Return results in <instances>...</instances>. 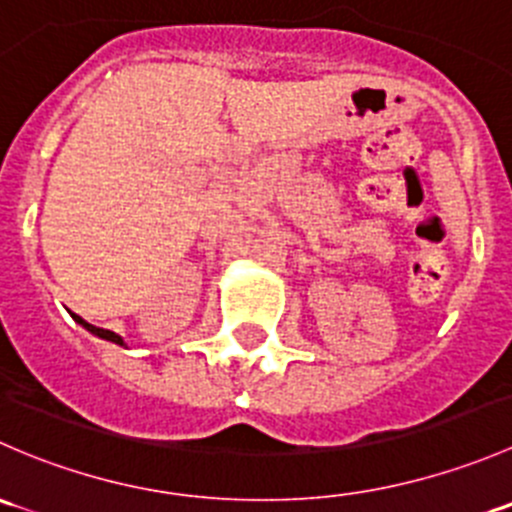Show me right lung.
<instances>
[{
    "mask_svg": "<svg viewBox=\"0 0 512 512\" xmlns=\"http://www.w3.org/2000/svg\"><path fill=\"white\" fill-rule=\"evenodd\" d=\"M74 319H76V322H79V324H81V327H84V329H89V332H91V334H96V337L106 339V342H113V344H121V347H123V339H121V337H118V334H116V332H108V329L94 327V324H89V322H86V319H81V317H79V314H74Z\"/></svg>",
    "mask_w": 512,
    "mask_h": 512,
    "instance_id": "obj_1",
    "label": "right lung"
}]
</instances>
